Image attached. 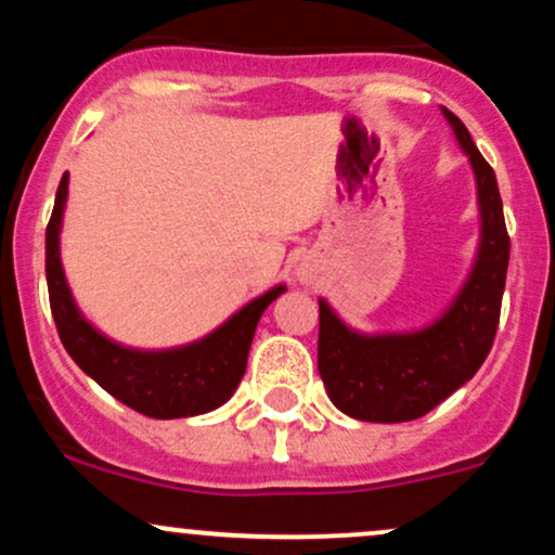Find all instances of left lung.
Masks as SVG:
<instances>
[{
  "mask_svg": "<svg viewBox=\"0 0 555 555\" xmlns=\"http://www.w3.org/2000/svg\"><path fill=\"white\" fill-rule=\"evenodd\" d=\"M441 112L473 164L482 221L480 250L462 292L428 328L375 336L347 328L318 299V373L344 415L365 423H410L428 415L480 371L499 328L512 247L499 182L462 119L446 106Z\"/></svg>",
  "mask_w": 555,
  "mask_h": 555,
  "instance_id": "1",
  "label": "left lung"
}]
</instances>
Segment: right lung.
I'll use <instances>...</instances> for the list:
<instances>
[{"mask_svg": "<svg viewBox=\"0 0 555 555\" xmlns=\"http://www.w3.org/2000/svg\"><path fill=\"white\" fill-rule=\"evenodd\" d=\"M67 201V171L56 188L54 211L47 227L49 305L67 354L104 391L145 417L171 420L211 412L232 397L247 367L253 334L263 310L286 286L247 302L224 326L188 347L143 352L106 339L82 318L75 305L60 260V229Z\"/></svg>", "mask_w": 555, "mask_h": 555, "instance_id": "add662e5", "label": "right lung"}]
</instances>
